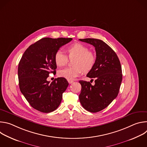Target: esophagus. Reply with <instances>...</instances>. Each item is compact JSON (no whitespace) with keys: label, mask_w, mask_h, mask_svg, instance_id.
Masks as SVG:
<instances>
[{"label":"esophagus","mask_w":147,"mask_h":147,"mask_svg":"<svg viewBox=\"0 0 147 147\" xmlns=\"http://www.w3.org/2000/svg\"><path fill=\"white\" fill-rule=\"evenodd\" d=\"M68 82H69V84H72L74 81L73 80H68Z\"/></svg>","instance_id":"1"}]
</instances>
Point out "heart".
I'll use <instances>...</instances> for the list:
<instances>
[{
    "mask_svg": "<svg viewBox=\"0 0 147 147\" xmlns=\"http://www.w3.org/2000/svg\"><path fill=\"white\" fill-rule=\"evenodd\" d=\"M67 55L70 59H73L71 67L60 70L58 74L60 77L68 80H74L82 71L88 73L94 67L96 62L95 53L88 50V48L80 43H74L66 48ZM54 60L57 66L67 65L69 61L67 56L60 51H57L54 56Z\"/></svg>",
    "mask_w": 147,
    "mask_h": 147,
    "instance_id": "obj_1",
    "label": "heart"
}]
</instances>
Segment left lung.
<instances>
[{
    "label": "left lung",
    "mask_w": 147,
    "mask_h": 147,
    "mask_svg": "<svg viewBox=\"0 0 147 147\" xmlns=\"http://www.w3.org/2000/svg\"><path fill=\"white\" fill-rule=\"evenodd\" d=\"M79 40L93 45L96 51L95 66L87 75L95 79V84L79 81L81 105L87 111L96 113L107 108L117 97L122 81L121 67L116 53L103 40L94 38Z\"/></svg>",
    "instance_id": "8db88e82"
}]
</instances>
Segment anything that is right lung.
Returning <instances> with one entry per match:
<instances>
[{"label": "right lung", "instance_id": "right-lung-1", "mask_svg": "<svg viewBox=\"0 0 147 147\" xmlns=\"http://www.w3.org/2000/svg\"><path fill=\"white\" fill-rule=\"evenodd\" d=\"M71 38H44L30 45L24 52L18 67L20 90L30 105L43 113L56 110L62 95L69 86L63 77L47 81L49 73H55L57 66L54 56Z\"/></svg>", "mask_w": 147, "mask_h": 147}]
</instances>
